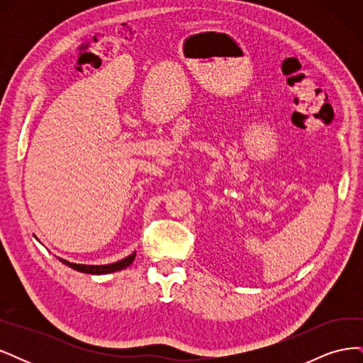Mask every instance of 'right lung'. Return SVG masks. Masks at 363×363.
I'll list each match as a JSON object with an SVG mask.
<instances>
[{
  "mask_svg": "<svg viewBox=\"0 0 363 363\" xmlns=\"http://www.w3.org/2000/svg\"><path fill=\"white\" fill-rule=\"evenodd\" d=\"M135 257H136V251L131 252V255L127 256L125 259L115 262V263H108V265H82V263H72V262H68V260L60 259V257H57V259L62 263H65V265H68L69 268H72L75 271L84 272V274H94V276H100V274H111V272H116V271L127 268L128 265L133 263Z\"/></svg>",
  "mask_w": 363,
  "mask_h": 363,
  "instance_id": "1",
  "label": "right lung"
}]
</instances>
